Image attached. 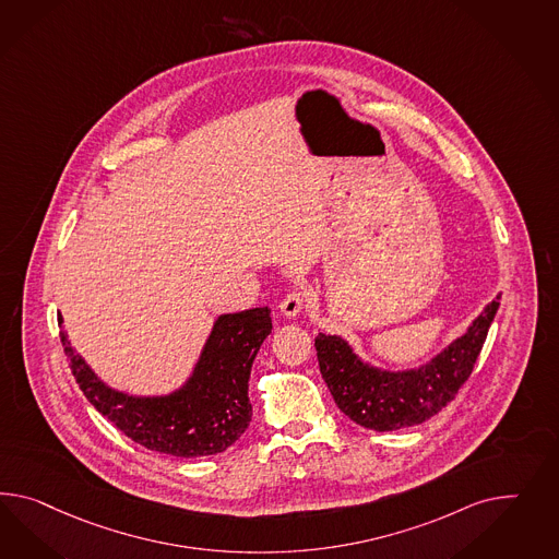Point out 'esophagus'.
<instances>
[{
	"mask_svg": "<svg viewBox=\"0 0 559 559\" xmlns=\"http://www.w3.org/2000/svg\"><path fill=\"white\" fill-rule=\"evenodd\" d=\"M305 301H307L305 290H301V288H293V290H288L287 297L281 301V311H283V316H287V318H295L297 313H301V309L305 307Z\"/></svg>",
	"mask_w": 559,
	"mask_h": 559,
	"instance_id": "esophagus-1",
	"label": "esophagus"
}]
</instances>
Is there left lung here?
I'll return each mask as SVG.
<instances>
[{
  "label": "left lung",
  "instance_id": "left-lung-1",
  "mask_svg": "<svg viewBox=\"0 0 559 559\" xmlns=\"http://www.w3.org/2000/svg\"><path fill=\"white\" fill-rule=\"evenodd\" d=\"M498 305L500 295L431 362L403 372L364 364L346 340L319 333V370L335 405L352 421L374 431L403 429L438 415L472 374Z\"/></svg>",
  "mask_w": 559,
  "mask_h": 559
}]
</instances>
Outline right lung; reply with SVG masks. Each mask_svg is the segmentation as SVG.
Masks as SVG:
<instances>
[{"instance_id": "1", "label": "right lung", "mask_w": 559, "mask_h": 559, "mask_svg": "<svg viewBox=\"0 0 559 559\" xmlns=\"http://www.w3.org/2000/svg\"><path fill=\"white\" fill-rule=\"evenodd\" d=\"M271 330L269 307L219 316L193 377L166 396H130L109 389L76 356L64 332L61 342L79 389L121 433L152 452L201 457L226 452L252 421L248 380Z\"/></svg>"}]
</instances>
